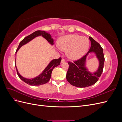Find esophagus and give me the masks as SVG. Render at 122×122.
Wrapping results in <instances>:
<instances>
[{
    "label": "esophagus",
    "mask_w": 122,
    "mask_h": 122,
    "mask_svg": "<svg viewBox=\"0 0 122 122\" xmlns=\"http://www.w3.org/2000/svg\"><path fill=\"white\" fill-rule=\"evenodd\" d=\"M66 61H65V60H64V59H63V58H62L61 59V64H62V63H64V62H65Z\"/></svg>",
    "instance_id": "esophagus-1"
}]
</instances>
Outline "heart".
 <instances>
[{"label":"heart","instance_id":"obj_1","mask_svg":"<svg viewBox=\"0 0 122 122\" xmlns=\"http://www.w3.org/2000/svg\"><path fill=\"white\" fill-rule=\"evenodd\" d=\"M90 44V40L86 36L68 35L60 38L57 45L60 50L66 51V55L69 59L75 61L86 54Z\"/></svg>","mask_w":122,"mask_h":122}]
</instances>
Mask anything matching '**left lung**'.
<instances>
[{"label":"left lung","mask_w":122,"mask_h":122,"mask_svg":"<svg viewBox=\"0 0 122 122\" xmlns=\"http://www.w3.org/2000/svg\"><path fill=\"white\" fill-rule=\"evenodd\" d=\"M89 39L91 46L88 52L78 60L73 62H68L69 66L66 78L70 84L76 87H86L94 84L97 82L103 70L105 59L102 48L91 36ZM92 52L95 53L99 62L98 70L93 73L88 71L85 66L87 55Z\"/></svg>","instance_id":"8db88e82"}]
</instances>
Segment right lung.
<instances>
[{"label":"right lung","mask_w":122,"mask_h":122,"mask_svg":"<svg viewBox=\"0 0 122 122\" xmlns=\"http://www.w3.org/2000/svg\"><path fill=\"white\" fill-rule=\"evenodd\" d=\"M42 36L43 38H45L51 45H53V39L51 37V36L49 34L47 33L46 31L43 30H37L34 32H33L32 34H30V35L27 36L26 37L24 38L21 41L19 44V46H18V48L16 51V53L18 51V50L20 49V48L21 47L28 43L29 41H30L31 40L36 37V36ZM61 60V58L60 57L58 59H54V60L51 61L50 62L49 65L47 66V67L44 69V71L41 74L32 79H27L22 76L18 71V70L17 69L16 65V61L15 62V67L16 68L17 74L19 78L22 80L24 82L29 85L33 86H36L45 84L49 81L51 78V73H52L53 69L55 67H57V66L60 65Z\"/></svg>","instance_id":"obj_1"}]
</instances>
